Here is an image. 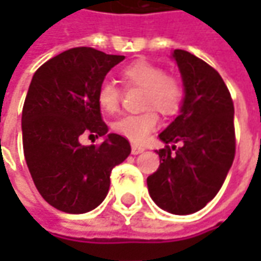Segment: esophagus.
I'll return each instance as SVG.
<instances>
[{
	"mask_svg": "<svg viewBox=\"0 0 261 261\" xmlns=\"http://www.w3.org/2000/svg\"><path fill=\"white\" fill-rule=\"evenodd\" d=\"M144 151H145V146L136 145V144H134L132 148H130V152H132L134 155H138V154H141V152H144Z\"/></svg>",
	"mask_w": 261,
	"mask_h": 261,
	"instance_id": "esophagus-1",
	"label": "esophagus"
}]
</instances>
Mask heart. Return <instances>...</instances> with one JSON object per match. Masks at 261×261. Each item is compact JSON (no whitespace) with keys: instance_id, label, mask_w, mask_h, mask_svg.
Returning <instances> with one entry per match:
<instances>
[{"instance_id":"1","label":"heart","mask_w":261,"mask_h":261,"mask_svg":"<svg viewBox=\"0 0 261 261\" xmlns=\"http://www.w3.org/2000/svg\"><path fill=\"white\" fill-rule=\"evenodd\" d=\"M122 78L129 86L145 90L144 106L154 107L163 115H174L183 101L180 81L164 74V69L145 59H139L122 69ZM97 101L105 113H115L119 109L120 90L112 81H103L97 90ZM160 123L158 115L149 109L139 115H126L113 123V130L134 144H142Z\"/></svg>"}]
</instances>
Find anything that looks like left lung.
Returning <instances> with one entry per match:
<instances>
[{"instance_id": "left-lung-1", "label": "left lung", "mask_w": 261, "mask_h": 261, "mask_svg": "<svg viewBox=\"0 0 261 261\" xmlns=\"http://www.w3.org/2000/svg\"><path fill=\"white\" fill-rule=\"evenodd\" d=\"M171 56L185 97L178 116L158 135L166 148L156 151L160 167L146 185L156 206L174 215H190L215 197L232 166L234 105L224 80L205 61L181 49Z\"/></svg>"}]
</instances>
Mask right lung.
<instances>
[{"mask_svg": "<svg viewBox=\"0 0 261 261\" xmlns=\"http://www.w3.org/2000/svg\"><path fill=\"white\" fill-rule=\"evenodd\" d=\"M125 56L74 47L49 59L32 78L21 116L24 158L36 189L66 214H86L109 193L110 173L130 154L127 139L107 134L97 90ZM84 133L103 136L81 145Z\"/></svg>", "mask_w": 261, "mask_h": 261, "instance_id": "1", "label": "right lung"}]
</instances>
